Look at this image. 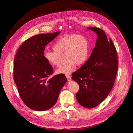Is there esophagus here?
<instances>
[{
	"label": "esophagus",
	"instance_id": "1",
	"mask_svg": "<svg viewBox=\"0 0 133 133\" xmlns=\"http://www.w3.org/2000/svg\"><path fill=\"white\" fill-rule=\"evenodd\" d=\"M66 78H67V79H68V81H70V80H71V76H70L69 74H68V75H66Z\"/></svg>",
	"mask_w": 133,
	"mask_h": 133
}]
</instances>
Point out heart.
<instances>
[{"label":"heart","instance_id":"b5f03b06","mask_svg":"<svg viewBox=\"0 0 133 133\" xmlns=\"http://www.w3.org/2000/svg\"><path fill=\"white\" fill-rule=\"evenodd\" d=\"M53 51L44 53V58L50 65L59 66L65 56L66 63L57 70L58 73H71L76 65L85 63L89 55V43L87 38L82 35L70 34L64 36L55 42Z\"/></svg>","mask_w":133,"mask_h":133}]
</instances>
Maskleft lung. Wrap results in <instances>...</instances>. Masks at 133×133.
Segmentation results:
<instances>
[{"label": "left lung", "instance_id": "8db88e82", "mask_svg": "<svg viewBox=\"0 0 133 133\" xmlns=\"http://www.w3.org/2000/svg\"><path fill=\"white\" fill-rule=\"evenodd\" d=\"M95 31L98 39L89 59L72 74L79 84L76 98L82 106L92 108L105 99L113 87L118 63L116 48L111 39H108L102 29L88 27Z\"/></svg>", "mask_w": 133, "mask_h": 133}]
</instances>
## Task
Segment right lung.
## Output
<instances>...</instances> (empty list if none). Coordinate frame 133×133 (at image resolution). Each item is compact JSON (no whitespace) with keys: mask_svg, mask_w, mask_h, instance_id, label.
<instances>
[{"mask_svg":"<svg viewBox=\"0 0 133 133\" xmlns=\"http://www.w3.org/2000/svg\"><path fill=\"white\" fill-rule=\"evenodd\" d=\"M36 35L19 48L14 60V80L25 105L37 111L53 107L66 78L64 74L51 76L53 68L44 58L45 46L60 33Z\"/></svg>","mask_w":133,"mask_h":133,"instance_id":"1","label":"right lung"}]
</instances>
